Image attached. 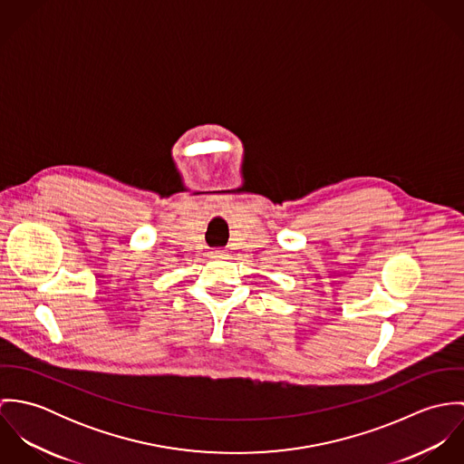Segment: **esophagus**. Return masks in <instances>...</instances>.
<instances>
[{
  "mask_svg": "<svg viewBox=\"0 0 464 464\" xmlns=\"http://www.w3.org/2000/svg\"><path fill=\"white\" fill-rule=\"evenodd\" d=\"M210 257H214V259H223V257H225V252H223V250H212V252H210Z\"/></svg>",
  "mask_w": 464,
  "mask_h": 464,
  "instance_id": "esophagus-1",
  "label": "esophagus"
}]
</instances>
